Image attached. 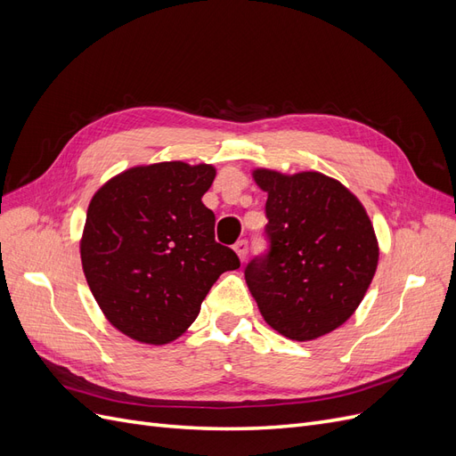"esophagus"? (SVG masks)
<instances>
[{"mask_svg": "<svg viewBox=\"0 0 456 456\" xmlns=\"http://www.w3.org/2000/svg\"><path fill=\"white\" fill-rule=\"evenodd\" d=\"M233 251L238 253V256H240L241 260H245L247 251H249V241H247V240H240V241H236V245H233Z\"/></svg>", "mask_w": 456, "mask_h": 456, "instance_id": "obj_1", "label": "esophagus"}]
</instances>
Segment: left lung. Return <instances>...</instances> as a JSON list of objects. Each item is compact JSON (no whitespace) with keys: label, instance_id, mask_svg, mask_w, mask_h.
<instances>
[{"label":"left lung","instance_id":"8db88e82","mask_svg":"<svg viewBox=\"0 0 456 456\" xmlns=\"http://www.w3.org/2000/svg\"><path fill=\"white\" fill-rule=\"evenodd\" d=\"M268 191V251L245 266L265 322L291 340H314L360 306L379 265L370 220L348 188L322 173L253 171Z\"/></svg>","mask_w":456,"mask_h":456}]
</instances>
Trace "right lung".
Segmentation results:
<instances>
[{
  "label": "right lung",
  "instance_id": "1",
  "mask_svg": "<svg viewBox=\"0 0 456 456\" xmlns=\"http://www.w3.org/2000/svg\"><path fill=\"white\" fill-rule=\"evenodd\" d=\"M215 175L213 165L163 161L121 173L93 196L81 265L123 335L156 346L178 338L218 275L240 268L201 201Z\"/></svg>",
  "mask_w": 456,
  "mask_h": 456
}]
</instances>
